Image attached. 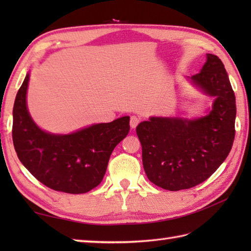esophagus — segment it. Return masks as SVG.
Here are the masks:
<instances>
[{
	"mask_svg": "<svg viewBox=\"0 0 251 251\" xmlns=\"http://www.w3.org/2000/svg\"><path fill=\"white\" fill-rule=\"evenodd\" d=\"M139 123H140V119L138 116L132 115L130 117V127H131V128H136Z\"/></svg>",
	"mask_w": 251,
	"mask_h": 251,
	"instance_id": "esophagus-1",
	"label": "esophagus"
}]
</instances>
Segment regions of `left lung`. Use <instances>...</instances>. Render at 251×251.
I'll return each instance as SVG.
<instances>
[{"label":"left lung","mask_w":251,"mask_h":251,"mask_svg":"<svg viewBox=\"0 0 251 251\" xmlns=\"http://www.w3.org/2000/svg\"><path fill=\"white\" fill-rule=\"evenodd\" d=\"M206 58L201 72L189 78L215 97L209 113L194 120L152 116L137 126L145 172L152 183L165 190H185L204 182L233 146L235 95L219 57L207 54Z\"/></svg>","instance_id":"1"}]
</instances>
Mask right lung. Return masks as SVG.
<instances>
[{
	"label": "right lung",
	"instance_id": "1",
	"mask_svg": "<svg viewBox=\"0 0 251 251\" xmlns=\"http://www.w3.org/2000/svg\"><path fill=\"white\" fill-rule=\"evenodd\" d=\"M28 83L29 73L13 109V142L19 161L50 189L70 194L93 190L103 179L112 151L128 135L129 116L72 134H50L30 116L25 100Z\"/></svg>",
	"mask_w": 251,
	"mask_h": 251
}]
</instances>
